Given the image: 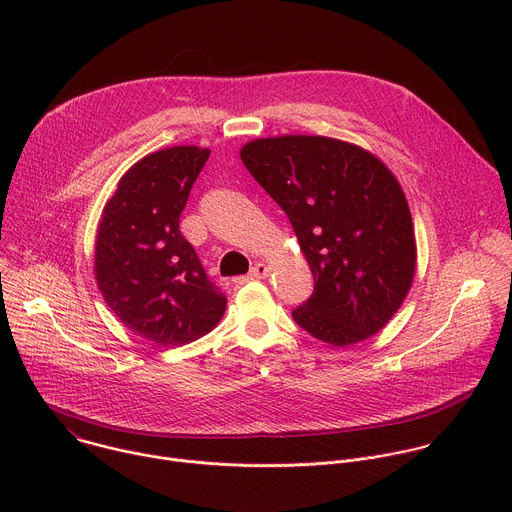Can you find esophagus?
Instances as JSON below:
<instances>
[{
	"label": "esophagus",
	"instance_id": "esophagus-1",
	"mask_svg": "<svg viewBox=\"0 0 512 512\" xmlns=\"http://www.w3.org/2000/svg\"><path fill=\"white\" fill-rule=\"evenodd\" d=\"M267 273H269V267H267L265 263H261V261H259V263H255V265L251 267V271H249V275H247V277H239L237 281H239V283H243V281H247V279H263Z\"/></svg>",
	"mask_w": 512,
	"mask_h": 512
}]
</instances>
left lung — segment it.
Segmentation results:
<instances>
[{
    "label": "left lung",
    "instance_id": "1",
    "mask_svg": "<svg viewBox=\"0 0 512 512\" xmlns=\"http://www.w3.org/2000/svg\"><path fill=\"white\" fill-rule=\"evenodd\" d=\"M241 160L281 206L314 275L291 316L314 338L348 346L377 334L415 275L411 212L397 178L358 145L283 135L249 141Z\"/></svg>",
    "mask_w": 512,
    "mask_h": 512
}]
</instances>
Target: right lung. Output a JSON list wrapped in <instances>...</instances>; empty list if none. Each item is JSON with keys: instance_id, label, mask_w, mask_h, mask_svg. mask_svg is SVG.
<instances>
[{"instance_id": "obj_1", "label": "right lung", "mask_w": 512, "mask_h": 512, "mask_svg": "<svg viewBox=\"0 0 512 512\" xmlns=\"http://www.w3.org/2000/svg\"><path fill=\"white\" fill-rule=\"evenodd\" d=\"M210 150L176 145L145 156L105 204L95 275L111 312L137 336L182 346L223 318L227 298L180 233V214Z\"/></svg>"}]
</instances>
